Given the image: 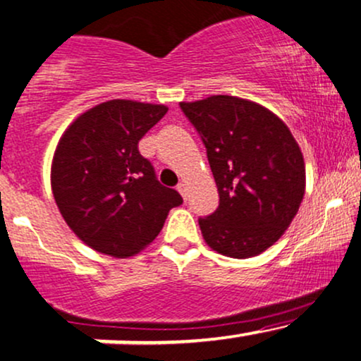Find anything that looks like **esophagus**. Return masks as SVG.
Instances as JSON below:
<instances>
[{"label": "esophagus", "mask_w": 361, "mask_h": 361, "mask_svg": "<svg viewBox=\"0 0 361 361\" xmlns=\"http://www.w3.org/2000/svg\"><path fill=\"white\" fill-rule=\"evenodd\" d=\"M176 190L181 193V197H183V199H187V190H188V187H187V183H185V181H181V183H178Z\"/></svg>", "instance_id": "obj_1"}]
</instances>
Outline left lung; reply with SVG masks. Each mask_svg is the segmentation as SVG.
Returning <instances> with one entry per match:
<instances>
[{
  "label": "left lung",
  "mask_w": 361,
  "mask_h": 361,
  "mask_svg": "<svg viewBox=\"0 0 361 361\" xmlns=\"http://www.w3.org/2000/svg\"><path fill=\"white\" fill-rule=\"evenodd\" d=\"M207 149L219 207L199 226L205 243L233 259L267 250L290 228L305 195V161L272 111L235 96L180 102Z\"/></svg>",
  "instance_id": "left-lung-1"
}]
</instances>
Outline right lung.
Wrapping results in <instances>:
<instances>
[{
  "label": "right lung",
  "instance_id": "add662e5",
  "mask_svg": "<svg viewBox=\"0 0 361 361\" xmlns=\"http://www.w3.org/2000/svg\"><path fill=\"white\" fill-rule=\"evenodd\" d=\"M166 113L164 104L113 99L82 113L59 138L51 164L54 200L92 250L116 259L135 255L183 202L138 152V140Z\"/></svg>",
  "mask_w": 361,
  "mask_h": 361
}]
</instances>
